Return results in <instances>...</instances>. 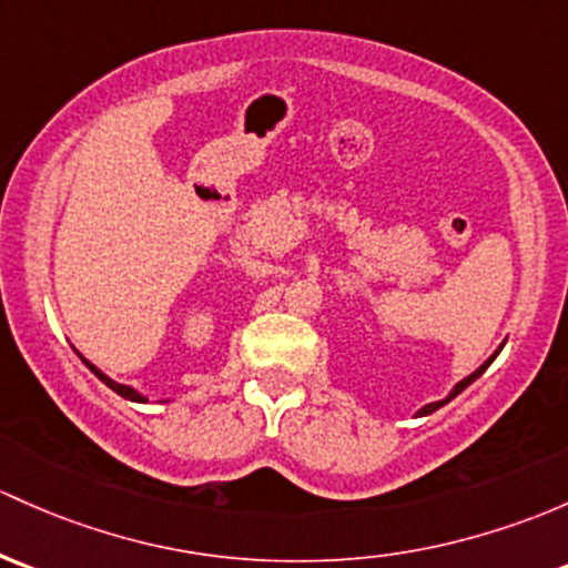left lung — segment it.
<instances>
[{
	"instance_id": "left-lung-1",
	"label": "left lung",
	"mask_w": 568,
	"mask_h": 568,
	"mask_svg": "<svg viewBox=\"0 0 568 568\" xmlns=\"http://www.w3.org/2000/svg\"><path fill=\"white\" fill-rule=\"evenodd\" d=\"M498 354H500V348H498V351H495V354H493V356H489V359H487L485 364H481V367H479V369H474V373H470V375H468V378H463V381H459V384L455 386V389H452V392H449V397H446V399H438V403H429V405H425V408H422V410H419V416H427V414H433V410H438V408H440V405H446V403H449V399H455L459 392H463V389H468V386H470V384H474V381H476V378H479V375H481V373H485V369L489 367V364H493V362H495V356H498Z\"/></svg>"
}]
</instances>
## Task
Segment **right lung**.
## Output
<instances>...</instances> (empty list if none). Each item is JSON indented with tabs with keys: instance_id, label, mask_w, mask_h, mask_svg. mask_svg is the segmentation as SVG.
Returning <instances> with one entry per match:
<instances>
[{
	"instance_id": "1",
	"label": "right lung",
	"mask_w": 568,
	"mask_h": 568,
	"mask_svg": "<svg viewBox=\"0 0 568 568\" xmlns=\"http://www.w3.org/2000/svg\"><path fill=\"white\" fill-rule=\"evenodd\" d=\"M81 359H83V356H81ZM83 362H87V359H83ZM87 367H89V369H92V373H94V375H98V378H100V381H103V384H105V386H109V389H113V392H116V394H119V397H124V399H133V403H146V397H143V394H139V392H135V389H133V386H124V384H116V381H111V378H109V375H105V373H100V369H98V367H94V364H92V362H87Z\"/></svg>"
}]
</instances>
